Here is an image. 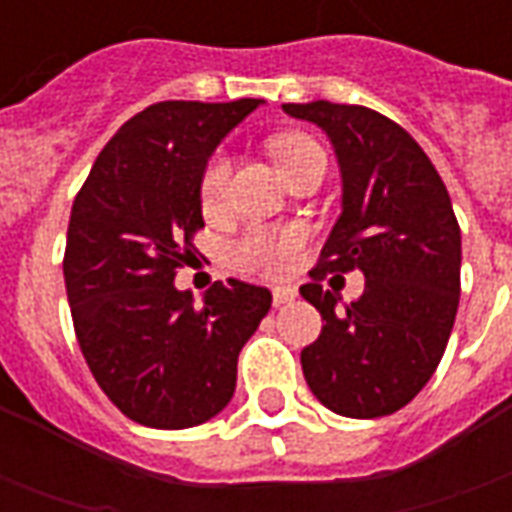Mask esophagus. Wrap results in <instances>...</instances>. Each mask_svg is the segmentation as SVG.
<instances>
[{"instance_id":"34e87169","label":"esophagus","mask_w":512,"mask_h":512,"mask_svg":"<svg viewBox=\"0 0 512 512\" xmlns=\"http://www.w3.org/2000/svg\"><path fill=\"white\" fill-rule=\"evenodd\" d=\"M293 299H296V288H290V285H279V288H274V307L290 304Z\"/></svg>"}]
</instances>
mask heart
<instances>
[{
  "instance_id": "1",
  "label": "heart",
  "mask_w": 512,
  "mask_h": 512,
  "mask_svg": "<svg viewBox=\"0 0 512 512\" xmlns=\"http://www.w3.org/2000/svg\"><path fill=\"white\" fill-rule=\"evenodd\" d=\"M271 153L277 158L285 175H293L296 169L310 164L323 156L321 145L304 134H279L271 139ZM230 189V158L227 153H216L202 169L200 200L205 211L222 208ZM301 235L296 230H271V227H252L246 230L233 246L235 266L244 271H260V274H285L296 257Z\"/></svg>"
}]
</instances>
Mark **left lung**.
Wrapping results in <instances>:
<instances>
[{"instance_id": "8db88e82", "label": "left lung", "mask_w": 512, "mask_h": 512, "mask_svg": "<svg viewBox=\"0 0 512 512\" xmlns=\"http://www.w3.org/2000/svg\"><path fill=\"white\" fill-rule=\"evenodd\" d=\"M332 139L343 213L301 296L321 312L301 351L312 395L334 414L373 419L411 403L436 373L461 296V227L447 186L406 128L367 106L282 104ZM366 274V293L339 307L326 273Z\"/></svg>"}]
</instances>
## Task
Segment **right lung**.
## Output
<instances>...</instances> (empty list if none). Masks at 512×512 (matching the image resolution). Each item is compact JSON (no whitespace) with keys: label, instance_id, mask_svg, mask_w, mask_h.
Returning a JSON list of instances; mask_svg holds the SVG:
<instances>
[{"label":"right lung","instance_id":"add662e5","mask_svg":"<svg viewBox=\"0 0 512 512\" xmlns=\"http://www.w3.org/2000/svg\"><path fill=\"white\" fill-rule=\"evenodd\" d=\"M260 98L161 101L120 128L76 194L65 244L73 329L98 386L128 419L180 430L216 417L235 392L238 354L271 310L241 279L194 304L175 274L194 257L208 158Z\"/></svg>","mask_w":512,"mask_h":512}]
</instances>
